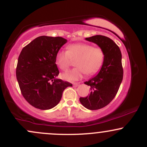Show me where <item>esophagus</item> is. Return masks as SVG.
<instances>
[{
	"mask_svg": "<svg viewBox=\"0 0 147 147\" xmlns=\"http://www.w3.org/2000/svg\"><path fill=\"white\" fill-rule=\"evenodd\" d=\"M73 85H74V86L77 87V86H78L79 85V83H73Z\"/></svg>",
	"mask_w": 147,
	"mask_h": 147,
	"instance_id": "1",
	"label": "esophagus"
}]
</instances>
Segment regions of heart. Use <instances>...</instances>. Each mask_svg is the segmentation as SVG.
Wrapping results in <instances>:
<instances>
[{"label":"heart","mask_w":147,"mask_h":147,"mask_svg":"<svg viewBox=\"0 0 147 147\" xmlns=\"http://www.w3.org/2000/svg\"><path fill=\"white\" fill-rule=\"evenodd\" d=\"M68 50H61L55 57L57 65L62 70H67L75 61L77 67L65 72L62 77L66 81H78L86 73L93 75L100 70L104 61V52L99 47H93L86 43H76L69 45Z\"/></svg>","instance_id":"obj_1"}]
</instances>
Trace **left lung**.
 <instances>
[{
  "instance_id": "8db88e82",
  "label": "left lung",
  "mask_w": 147,
  "mask_h": 147,
  "mask_svg": "<svg viewBox=\"0 0 147 147\" xmlns=\"http://www.w3.org/2000/svg\"><path fill=\"white\" fill-rule=\"evenodd\" d=\"M95 43L104 52V61L97 76L84 84L90 87L87 97H80L79 101L89 110H98L105 107L117 95L123 79L122 53L120 49L109 37L95 35L86 38Z\"/></svg>"
}]
</instances>
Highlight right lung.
<instances>
[{
  "mask_svg": "<svg viewBox=\"0 0 147 147\" xmlns=\"http://www.w3.org/2000/svg\"><path fill=\"white\" fill-rule=\"evenodd\" d=\"M67 40L60 36H41L21 50L16 75L22 95L30 105L41 110L55 107L63 90L72 84L57 79V52Z\"/></svg>",
  "mask_w": 147,
  "mask_h": 147,
  "instance_id": "obj_1",
  "label": "right lung"
}]
</instances>
